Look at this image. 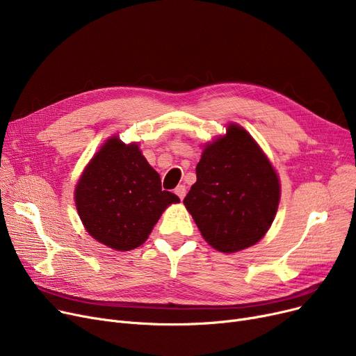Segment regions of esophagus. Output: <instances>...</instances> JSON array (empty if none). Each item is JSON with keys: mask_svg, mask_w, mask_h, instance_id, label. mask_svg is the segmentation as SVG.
I'll use <instances>...</instances> for the list:
<instances>
[{"mask_svg": "<svg viewBox=\"0 0 356 356\" xmlns=\"http://www.w3.org/2000/svg\"><path fill=\"white\" fill-rule=\"evenodd\" d=\"M175 193L183 200L184 199V196H186V186L184 184H179L177 188L175 189Z\"/></svg>", "mask_w": 356, "mask_h": 356, "instance_id": "esophagus-1", "label": "esophagus"}]
</instances>
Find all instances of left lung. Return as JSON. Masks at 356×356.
<instances>
[{"mask_svg":"<svg viewBox=\"0 0 356 356\" xmlns=\"http://www.w3.org/2000/svg\"><path fill=\"white\" fill-rule=\"evenodd\" d=\"M196 177L183 203L215 250L236 252L266 235L278 208L280 183L245 129L229 125L225 137L204 147Z\"/></svg>","mask_w":356,"mask_h":356,"instance_id":"obj_1","label":"left lung"}]
</instances>
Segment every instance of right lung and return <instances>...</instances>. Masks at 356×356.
<instances>
[{
	"instance_id": "right-lung-1",
	"label": "right lung",
	"mask_w": 356,
	"mask_h": 356,
	"mask_svg": "<svg viewBox=\"0 0 356 356\" xmlns=\"http://www.w3.org/2000/svg\"><path fill=\"white\" fill-rule=\"evenodd\" d=\"M74 200L86 231L118 251L140 247L156 222L180 199L161 189L160 175L137 144L111 138L82 175Z\"/></svg>"
}]
</instances>
